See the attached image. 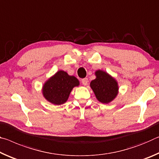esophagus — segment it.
Instances as JSON below:
<instances>
[{
  "mask_svg": "<svg viewBox=\"0 0 159 159\" xmlns=\"http://www.w3.org/2000/svg\"><path fill=\"white\" fill-rule=\"evenodd\" d=\"M82 83L84 86H87L88 84V79L87 78H84V79L82 80Z\"/></svg>",
  "mask_w": 159,
  "mask_h": 159,
  "instance_id": "obj_1",
  "label": "esophagus"
}]
</instances>
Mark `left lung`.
I'll use <instances>...</instances> for the list:
<instances>
[{"label": "left lung", "instance_id": "8db88e82", "mask_svg": "<svg viewBox=\"0 0 159 159\" xmlns=\"http://www.w3.org/2000/svg\"><path fill=\"white\" fill-rule=\"evenodd\" d=\"M95 75L97 77L91 82V88L98 101L103 103H110L118 95V82L103 70H97Z\"/></svg>", "mask_w": 159, "mask_h": 159}]
</instances>
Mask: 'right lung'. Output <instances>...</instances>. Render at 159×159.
<instances>
[{
    "mask_svg": "<svg viewBox=\"0 0 159 159\" xmlns=\"http://www.w3.org/2000/svg\"><path fill=\"white\" fill-rule=\"evenodd\" d=\"M79 85V80L75 76H70L66 72L59 70L45 82L42 93L49 102L61 105L68 99L72 89Z\"/></svg>",
    "mask_w": 159,
    "mask_h": 159,
    "instance_id": "obj_1",
    "label": "right lung"
}]
</instances>
